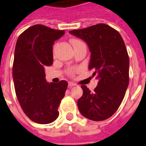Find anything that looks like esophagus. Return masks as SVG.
<instances>
[{"label":"esophagus","mask_w":146,"mask_h":146,"mask_svg":"<svg viewBox=\"0 0 146 146\" xmlns=\"http://www.w3.org/2000/svg\"><path fill=\"white\" fill-rule=\"evenodd\" d=\"M68 86L69 87H74V86H76V84H74L73 82H68Z\"/></svg>","instance_id":"obj_1"}]
</instances>
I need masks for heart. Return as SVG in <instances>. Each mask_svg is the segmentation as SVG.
Returning <instances> with one entry per match:
<instances>
[{"mask_svg": "<svg viewBox=\"0 0 146 146\" xmlns=\"http://www.w3.org/2000/svg\"><path fill=\"white\" fill-rule=\"evenodd\" d=\"M72 45H73V46H78V45H80V44H83L84 43H83L81 40H78V39H73V40H72ZM74 72H75V70L74 69H72V68H71V69L68 70V73H69L70 74H73L74 73Z\"/></svg>", "mask_w": 146, "mask_h": 146, "instance_id": "obj_1", "label": "heart"}]
</instances>
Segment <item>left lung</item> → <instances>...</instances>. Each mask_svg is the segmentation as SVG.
Instances as JSON below:
<instances>
[{"instance_id": "left-lung-1", "label": "left lung", "mask_w": 146, "mask_h": 146, "mask_svg": "<svg viewBox=\"0 0 146 146\" xmlns=\"http://www.w3.org/2000/svg\"><path fill=\"white\" fill-rule=\"evenodd\" d=\"M69 33L86 42L90 52L89 69L96 75L97 87L91 92L82 85L78 107L83 116L104 121L119 108L129 84V56L118 31L106 24H97Z\"/></svg>"}]
</instances>
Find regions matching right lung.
Masks as SVG:
<instances>
[{
  "instance_id": "right-lung-1",
  "label": "right lung",
  "mask_w": 146,
  "mask_h": 146,
  "mask_svg": "<svg viewBox=\"0 0 146 146\" xmlns=\"http://www.w3.org/2000/svg\"><path fill=\"white\" fill-rule=\"evenodd\" d=\"M64 34L35 25L23 31L16 41L13 66L15 91L24 113L35 123H52L59 116L58 107L68 83H48L44 68L53 64V45Z\"/></svg>"
}]
</instances>
